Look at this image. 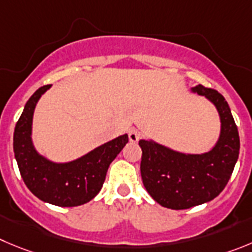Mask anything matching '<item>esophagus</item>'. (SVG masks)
<instances>
[{"label":"esophagus","mask_w":252,"mask_h":252,"mask_svg":"<svg viewBox=\"0 0 252 252\" xmlns=\"http://www.w3.org/2000/svg\"><path fill=\"white\" fill-rule=\"evenodd\" d=\"M129 140H130L131 143H137L138 140L140 139V138H142V134H140V131L138 130V129H130V130H129Z\"/></svg>","instance_id":"1"}]
</instances>
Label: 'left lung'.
Returning <instances> with one entry per match:
<instances>
[{
	"mask_svg": "<svg viewBox=\"0 0 252 252\" xmlns=\"http://www.w3.org/2000/svg\"><path fill=\"white\" fill-rule=\"evenodd\" d=\"M191 92L208 98L220 115L221 130L213 149L204 154H184L153 140H139L143 184L157 203L173 210L213 200L226 187L239 158V131L225 98L201 84Z\"/></svg>",
	"mask_w": 252,
	"mask_h": 252,
	"instance_id": "1",
	"label": "left lung"
}]
</instances>
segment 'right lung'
Here are the masks:
<instances>
[{
	"mask_svg": "<svg viewBox=\"0 0 252 252\" xmlns=\"http://www.w3.org/2000/svg\"><path fill=\"white\" fill-rule=\"evenodd\" d=\"M51 84L37 89L27 100L13 134V152L26 187L44 203L78 206L93 199L103 187L107 170L128 143V134L95 148L68 163H53L32 143V119L37 102Z\"/></svg>",
	"mask_w": 252,
	"mask_h": 252,
	"instance_id": "add662e5",
	"label": "right lung"
}]
</instances>
